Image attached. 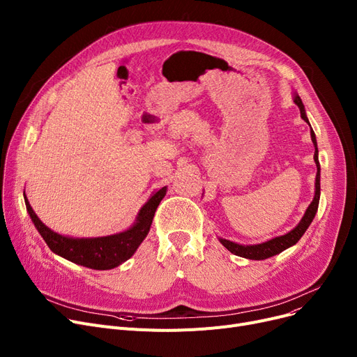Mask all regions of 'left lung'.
Listing matches in <instances>:
<instances>
[{"mask_svg": "<svg viewBox=\"0 0 357 357\" xmlns=\"http://www.w3.org/2000/svg\"><path fill=\"white\" fill-rule=\"evenodd\" d=\"M294 102L298 105L299 112H301V119L310 124L308 117L305 114L304 104H303L301 98H299V96H298L296 92L294 93ZM310 127H311V124H310ZM311 140H312L314 147H315V152H314V162H315V166H317L315 191H314V198H312L311 204L308 205V208L305 210V214L301 218V221H299L296 224V227H294L287 234L273 237V238L266 240L264 243H257V245H238V243H234V241H230V240L218 237L221 245L226 248L229 252H231V253H234L237 256H241V257L252 259V260H265L268 257L279 255L280 252H284V250L289 249L291 246L296 245L298 240L304 236V233L307 231V229L310 227V224L312 222V220H314V217L317 214L318 202H320V171H321V167H320V162H318L317 139H315V133H314L312 128H311Z\"/></svg>", "mask_w": 357, "mask_h": 357, "instance_id": "obj_1", "label": "left lung"}]
</instances>
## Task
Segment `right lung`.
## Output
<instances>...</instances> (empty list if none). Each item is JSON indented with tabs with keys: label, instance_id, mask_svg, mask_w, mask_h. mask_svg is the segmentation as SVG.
Instances as JSON below:
<instances>
[{
	"label": "right lung",
	"instance_id": "add662e5",
	"mask_svg": "<svg viewBox=\"0 0 357 357\" xmlns=\"http://www.w3.org/2000/svg\"><path fill=\"white\" fill-rule=\"evenodd\" d=\"M166 191L167 186H163V188L150 195L147 202L140 208L133 226L124 231L102 237L79 238L56 233L36 215L26 194L24 202L34 227L40 233L53 253L89 269L108 271L120 266L123 261L128 260L135 255L137 248L142 245V241L149 234L158 205L166 195Z\"/></svg>",
	"mask_w": 357,
	"mask_h": 357
}]
</instances>
